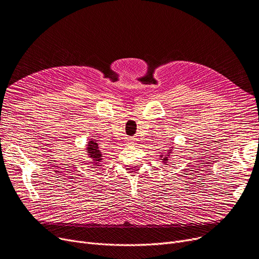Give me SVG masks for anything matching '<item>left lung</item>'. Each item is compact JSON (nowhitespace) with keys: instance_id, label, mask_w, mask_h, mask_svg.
I'll return each mask as SVG.
<instances>
[{"instance_id":"obj_1","label":"left lung","mask_w":259,"mask_h":259,"mask_svg":"<svg viewBox=\"0 0 259 259\" xmlns=\"http://www.w3.org/2000/svg\"><path fill=\"white\" fill-rule=\"evenodd\" d=\"M165 162H166V161H165Z\"/></svg>"}]
</instances>
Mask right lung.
Segmentation results:
<instances>
[{
	"label": "right lung",
	"mask_w": 259,
	"mask_h": 259,
	"mask_svg": "<svg viewBox=\"0 0 259 259\" xmlns=\"http://www.w3.org/2000/svg\"><path fill=\"white\" fill-rule=\"evenodd\" d=\"M88 152H89V155L92 157L93 160L95 161H100L102 158H101V152L99 150V146L97 143H94L93 141H90L89 144H88ZM95 164H98V162H95ZM94 164V165H95ZM98 166V165H97Z\"/></svg>",
	"instance_id": "right-lung-1"
}]
</instances>
